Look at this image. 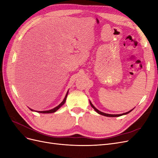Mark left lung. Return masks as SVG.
Returning <instances> with one entry per match:
<instances>
[{"mask_svg":"<svg viewBox=\"0 0 158 158\" xmlns=\"http://www.w3.org/2000/svg\"><path fill=\"white\" fill-rule=\"evenodd\" d=\"M89 103H90V105H91V106H92L94 109V110L95 111H96L98 113H99V114H102V115H103V116H106V117H120V116H122V115H124V114H128V113H130L131 111H132V110H131V111H128V112H127V113H123V114H107V113H103V112H102V111H99L98 109H97L96 108H95L94 106H93V104L91 103V102H89Z\"/></svg>","mask_w":158,"mask_h":158,"instance_id":"obj_1","label":"left lung"}]
</instances>
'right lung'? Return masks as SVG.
<instances>
[{
  "instance_id": "right-lung-1",
  "label": "right lung",
  "mask_w": 158,
  "mask_h": 158,
  "mask_svg": "<svg viewBox=\"0 0 158 158\" xmlns=\"http://www.w3.org/2000/svg\"><path fill=\"white\" fill-rule=\"evenodd\" d=\"M68 93H69V91L67 92V93H66V95H65V98H64V99H63V101L58 106H56V107H55V108H53V109H51V110H49V111H36V112H37V113H55V112H56L57 110H58L62 106H63L64 105V103H65V102H66V97H67V95H68ZM30 110L31 111H33V109H30Z\"/></svg>"
}]
</instances>
